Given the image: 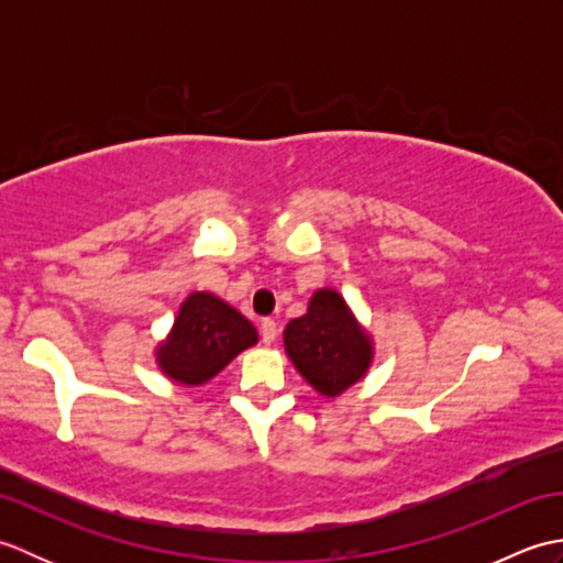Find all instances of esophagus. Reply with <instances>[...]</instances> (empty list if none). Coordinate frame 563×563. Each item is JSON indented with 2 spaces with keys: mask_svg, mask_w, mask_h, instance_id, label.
Instances as JSON below:
<instances>
[{
  "mask_svg": "<svg viewBox=\"0 0 563 563\" xmlns=\"http://www.w3.org/2000/svg\"><path fill=\"white\" fill-rule=\"evenodd\" d=\"M261 339L266 345H271L275 339H278V324L273 319H263L261 321Z\"/></svg>",
  "mask_w": 563,
  "mask_h": 563,
  "instance_id": "esophagus-1",
  "label": "esophagus"
}]
</instances>
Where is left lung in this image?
I'll return each instance as SVG.
<instances>
[{"instance_id":"obj_1","label":"left lung","mask_w":563,"mask_h":563,"mask_svg":"<svg viewBox=\"0 0 563 563\" xmlns=\"http://www.w3.org/2000/svg\"><path fill=\"white\" fill-rule=\"evenodd\" d=\"M285 351L317 391L336 397L365 375L373 349L336 290H319L285 329Z\"/></svg>"}]
</instances>
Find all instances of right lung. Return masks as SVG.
Listing matches in <instances>:
<instances>
[{
    "instance_id": "right-lung-1",
    "label": "right lung",
    "mask_w": 563,
    "mask_h": 563,
    "mask_svg": "<svg viewBox=\"0 0 563 563\" xmlns=\"http://www.w3.org/2000/svg\"><path fill=\"white\" fill-rule=\"evenodd\" d=\"M256 339L254 324L236 309L210 292H194L181 305L169 341L159 349V365L176 382L202 385Z\"/></svg>"
}]
</instances>
